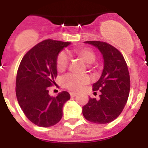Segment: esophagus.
I'll list each match as a JSON object with an SVG mask.
<instances>
[{
	"instance_id": "esophagus-1",
	"label": "esophagus",
	"mask_w": 148,
	"mask_h": 148,
	"mask_svg": "<svg viewBox=\"0 0 148 148\" xmlns=\"http://www.w3.org/2000/svg\"><path fill=\"white\" fill-rule=\"evenodd\" d=\"M70 94V96H71V97H75V96H76V95H77L76 92H71Z\"/></svg>"
}]
</instances>
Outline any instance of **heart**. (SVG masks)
<instances>
[{
	"label": "heart",
	"mask_w": 148,
	"mask_h": 148,
	"mask_svg": "<svg viewBox=\"0 0 148 148\" xmlns=\"http://www.w3.org/2000/svg\"><path fill=\"white\" fill-rule=\"evenodd\" d=\"M73 53L79 56L86 64H88V67L94 69L93 63L96 60V54L90 47H81L74 49ZM70 61V56L67 52L64 50L61 51L56 58V68L59 72H62L67 66ZM63 85L66 88L73 91H78L84 85L90 82V77L86 74L78 75L74 73H68L63 77L61 79Z\"/></svg>",
	"instance_id": "b5f03b06"
}]
</instances>
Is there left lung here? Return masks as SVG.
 <instances>
[{
  "label": "left lung",
  "instance_id": "1",
  "mask_svg": "<svg viewBox=\"0 0 148 148\" xmlns=\"http://www.w3.org/2000/svg\"><path fill=\"white\" fill-rule=\"evenodd\" d=\"M102 53L104 66L100 79L92 85L99 99L90 98L82 109L84 118L96 124H107L116 119L122 112L130 93V81L127 65L120 51L110 44L88 40Z\"/></svg>",
  "mask_w": 148,
  "mask_h": 148
}]
</instances>
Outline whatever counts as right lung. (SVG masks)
<instances>
[{
	"instance_id": "right-lung-1",
	"label": "right lung",
	"mask_w": 148,
	"mask_h": 148,
	"mask_svg": "<svg viewBox=\"0 0 148 148\" xmlns=\"http://www.w3.org/2000/svg\"><path fill=\"white\" fill-rule=\"evenodd\" d=\"M70 42L53 39L44 40L24 55L18 66L15 92L18 104L31 122L48 127L59 122L63 106L70 99V93L63 91L51 97L49 87L57 77L56 58Z\"/></svg>"
}]
</instances>
